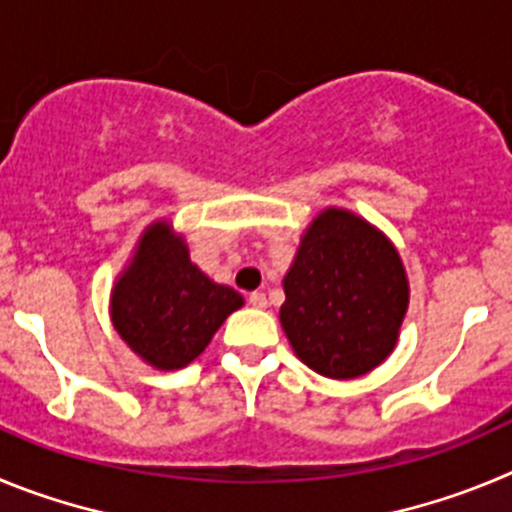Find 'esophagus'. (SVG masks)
<instances>
[{
    "instance_id": "1",
    "label": "esophagus",
    "mask_w": 512,
    "mask_h": 512,
    "mask_svg": "<svg viewBox=\"0 0 512 512\" xmlns=\"http://www.w3.org/2000/svg\"><path fill=\"white\" fill-rule=\"evenodd\" d=\"M247 301H250V306H255V308H267V296H265V293H252V296L247 298Z\"/></svg>"
}]
</instances>
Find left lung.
Instances as JSON below:
<instances>
[{"label": "left lung", "instance_id": "left-lung-1", "mask_svg": "<svg viewBox=\"0 0 512 512\" xmlns=\"http://www.w3.org/2000/svg\"><path fill=\"white\" fill-rule=\"evenodd\" d=\"M280 326L303 365L354 380L393 354L411 301L398 247L365 216H313L283 278Z\"/></svg>", "mask_w": 512, "mask_h": 512}]
</instances>
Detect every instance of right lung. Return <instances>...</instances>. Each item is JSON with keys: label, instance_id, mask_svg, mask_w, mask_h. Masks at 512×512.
Returning <instances> with one entry per match:
<instances>
[{"label": "right lung", "instance_id": "1", "mask_svg": "<svg viewBox=\"0 0 512 512\" xmlns=\"http://www.w3.org/2000/svg\"><path fill=\"white\" fill-rule=\"evenodd\" d=\"M245 298L191 260L170 219L142 229L109 293V316L122 342L160 372L191 365Z\"/></svg>", "mask_w": 512, "mask_h": 512}]
</instances>
